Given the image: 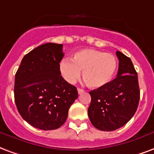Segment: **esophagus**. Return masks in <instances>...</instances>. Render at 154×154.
<instances>
[{
    "label": "esophagus",
    "instance_id": "1",
    "mask_svg": "<svg viewBox=\"0 0 154 154\" xmlns=\"http://www.w3.org/2000/svg\"><path fill=\"white\" fill-rule=\"evenodd\" d=\"M77 91H78V94H81L82 93H83V92L85 91L84 90H82V89H81V88H77Z\"/></svg>",
    "mask_w": 154,
    "mask_h": 154
}]
</instances>
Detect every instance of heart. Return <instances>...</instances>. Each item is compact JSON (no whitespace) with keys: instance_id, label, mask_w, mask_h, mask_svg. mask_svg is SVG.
I'll use <instances>...</instances> for the list:
<instances>
[{"instance_id":"1","label":"heart","mask_w":154,"mask_h":154,"mask_svg":"<svg viewBox=\"0 0 154 154\" xmlns=\"http://www.w3.org/2000/svg\"><path fill=\"white\" fill-rule=\"evenodd\" d=\"M118 68V60L112 54L94 49H82L75 52L72 60L63 59L59 70L63 78L73 84L81 77L90 88L98 89L108 85L114 77Z\"/></svg>"}]
</instances>
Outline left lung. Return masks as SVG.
I'll list each match as a JSON object with an SVG mask.
<instances>
[{"mask_svg": "<svg viewBox=\"0 0 154 154\" xmlns=\"http://www.w3.org/2000/svg\"><path fill=\"white\" fill-rule=\"evenodd\" d=\"M117 77L106 86L90 91L88 116L92 125L112 131L126 125L136 112L140 101L137 72L129 57L120 51Z\"/></svg>", "mask_w": 154, "mask_h": 154, "instance_id": "left-lung-1", "label": "left lung"}]
</instances>
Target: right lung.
<instances>
[{"label":"right lung","instance_id":"add662e5","mask_svg":"<svg viewBox=\"0 0 154 154\" xmlns=\"http://www.w3.org/2000/svg\"><path fill=\"white\" fill-rule=\"evenodd\" d=\"M62 44L45 43L23 58L15 74L14 100L19 114L36 128L58 129L78 96L77 88L59 70Z\"/></svg>","mask_w":154,"mask_h":154}]
</instances>
